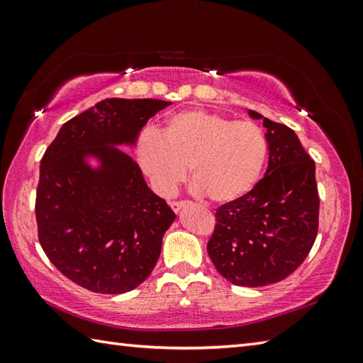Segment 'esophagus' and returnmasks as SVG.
Instances as JSON below:
<instances>
[{
	"label": "esophagus",
	"mask_w": 363,
	"mask_h": 363,
	"mask_svg": "<svg viewBox=\"0 0 363 363\" xmlns=\"http://www.w3.org/2000/svg\"><path fill=\"white\" fill-rule=\"evenodd\" d=\"M187 203L186 201H173L172 204H169V206H172V209H173V212L174 213H177V212H179L181 209H182V207L184 206H186Z\"/></svg>",
	"instance_id": "34e87169"
}]
</instances>
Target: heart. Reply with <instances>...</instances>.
<instances>
[{
	"label": "heart",
	"mask_w": 363,
	"mask_h": 363,
	"mask_svg": "<svg viewBox=\"0 0 363 363\" xmlns=\"http://www.w3.org/2000/svg\"><path fill=\"white\" fill-rule=\"evenodd\" d=\"M137 156L160 195L173 194L190 168L198 194L225 204L256 187L267 164L268 142L252 121L184 111L167 120L162 134L146 129L138 138Z\"/></svg>",
	"instance_id": "b5f03b06"
}]
</instances>
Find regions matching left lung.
Masks as SVG:
<instances>
[{
    "instance_id": "obj_1",
    "label": "left lung",
    "mask_w": 363,
    "mask_h": 363,
    "mask_svg": "<svg viewBox=\"0 0 363 363\" xmlns=\"http://www.w3.org/2000/svg\"><path fill=\"white\" fill-rule=\"evenodd\" d=\"M248 113L264 120L267 173L248 195L218 207L207 252L229 282L262 287L285 279L311 252L320 198L315 162L295 130L254 111Z\"/></svg>"
}]
</instances>
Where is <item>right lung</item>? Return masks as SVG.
I'll use <instances>...</instances> for the list:
<instances>
[{"instance_id":"obj_1","label":"right lung","mask_w":363,"mask_h":363,"mask_svg":"<svg viewBox=\"0 0 363 363\" xmlns=\"http://www.w3.org/2000/svg\"><path fill=\"white\" fill-rule=\"evenodd\" d=\"M169 104L103 99L68 120L43 154L35 198L38 242L52 265L84 289L126 293L156 267L176 215L117 146L135 145L146 121ZM87 157L100 165L90 167Z\"/></svg>"}]
</instances>
